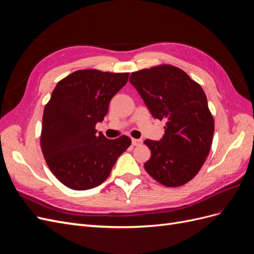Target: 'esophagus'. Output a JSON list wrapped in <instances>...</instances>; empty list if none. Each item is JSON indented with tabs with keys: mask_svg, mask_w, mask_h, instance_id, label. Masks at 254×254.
<instances>
[{
	"mask_svg": "<svg viewBox=\"0 0 254 254\" xmlns=\"http://www.w3.org/2000/svg\"><path fill=\"white\" fill-rule=\"evenodd\" d=\"M131 142H132L133 146H139V145L143 144V140L142 139H131Z\"/></svg>",
	"mask_w": 254,
	"mask_h": 254,
	"instance_id": "1",
	"label": "esophagus"
}]
</instances>
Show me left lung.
I'll list each match as a JSON object with an SVG mask.
<instances>
[{
	"instance_id": "8db88e82",
	"label": "left lung",
	"mask_w": 254,
	"mask_h": 254,
	"mask_svg": "<svg viewBox=\"0 0 254 254\" xmlns=\"http://www.w3.org/2000/svg\"><path fill=\"white\" fill-rule=\"evenodd\" d=\"M129 81L152 117L166 121L159 141L144 142L151 151L146 172L165 187L183 186L201 168L213 140L214 120L202 88L167 64L133 72Z\"/></svg>"
}]
</instances>
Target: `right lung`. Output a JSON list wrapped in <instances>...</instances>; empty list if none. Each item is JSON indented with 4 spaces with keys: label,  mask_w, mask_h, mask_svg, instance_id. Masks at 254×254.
<instances>
[{
    "label": "right lung",
    "mask_w": 254,
    "mask_h": 254,
    "mask_svg": "<svg viewBox=\"0 0 254 254\" xmlns=\"http://www.w3.org/2000/svg\"><path fill=\"white\" fill-rule=\"evenodd\" d=\"M128 76L80 70L54 89L43 111L41 148L51 172L65 187L76 190L96 188L131 144L126 135L110 140L95 129Z\"/></svg>",
    "instance_id": "right-lung-1"
}]
</instances>
